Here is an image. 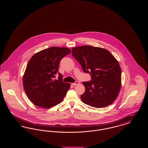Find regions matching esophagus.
<instances>
[{
    "instance_id": "esophagus-1",
    "label": "esophagus",
    "mask_w": 148,
    "mask_h": 148,
    "mask_svg": "<svg viewBox=\"0 0 148 148\" xmlns=\"http://www.w3.org/2000/svg\"><path fill=\"white\" fill-rule=\"evenodd\" d=\"M79 84V82H77V81H76V82H75L74 83H72L71 84L73 85H74V86H75V85H78Z\"/></svg>"
}]
</instances>
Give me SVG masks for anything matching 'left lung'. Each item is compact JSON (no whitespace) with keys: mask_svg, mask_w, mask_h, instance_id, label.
Returning a JSON list of instances; mask_svg holds the SVG:
<instances>
[{"mask_svg":"<svg viewBox=\"0 0 148 148\" xmlns=\"http://www.w3.org/2000/svg\"><path fill=\"white\" fill-rule=\"evenodd\" d=\"M71 53L85 73H89L92 80L84 82V93L82 101L94 108L111 104L117 98L121 87L119 64L107 50L84 45L73 48Z\"/></svg>","mask_w":148,"mask_h":148,"instance_id":"1","label":"left lung"}]
</instances>
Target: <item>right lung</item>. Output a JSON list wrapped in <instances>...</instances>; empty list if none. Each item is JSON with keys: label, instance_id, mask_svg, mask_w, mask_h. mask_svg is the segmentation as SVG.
<instances>
[{"label": "right lung", "instance_id": "obj_1", "mask_svg": "<svg viewBox=\"0 0 148 148\" xmlns=\"http://www.w3.org/2000/svg\"><path fill=\"white\" fill-rule=\"evenodd\" d=\"M71 52L67 48L53 47L36 53L29 61L23 86L28 98L36 106L49 108L63 100L71 85L63 82L59 65ZM57 73L58 79L54 80Z\"/></svg>", "mask_w": 148, "mask_h": 148}]
</instances>
